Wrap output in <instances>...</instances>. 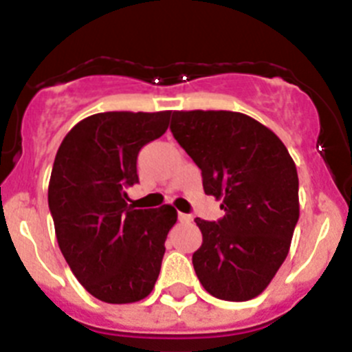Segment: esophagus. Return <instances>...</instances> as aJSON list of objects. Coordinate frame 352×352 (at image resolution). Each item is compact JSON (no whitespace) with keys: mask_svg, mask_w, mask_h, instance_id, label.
<instances>
[{"mask_svg":"<svg viewBox=\"0 0 352 352\" xmlns=\"http://www.w3.org/2000/svg\"><path fill=\"white\" fill-rule=\"evenodd\" d=\"M179 219L182 223H191L193 221V216L191 214H184V212H179Z\"/></svg>","mask_w":352,"mask_h":352,"instance_id":"34e87169","label":"esophagus"}]
</instances>
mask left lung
I'll return each mask as SVG.
<instances>
[{
  "label": "left lung",
  "instance_id": "obj_1",
  "mask_svg": "<svg viewBox=\"0 0 352 352\" xmlns=\"http://www.w3.org/2000/svg\"><path fill=\"white\" fill-rule=\"evenodd\" d=\"M173 136L201 170L204 191L225 216L197 218L198 280L210 296L248 301L271 283L289 255L299 219V180L282 140L237 111H173Z\"/></svg>",
  "mask_w": 352,
  "mask_h": 352
}]
</instances>
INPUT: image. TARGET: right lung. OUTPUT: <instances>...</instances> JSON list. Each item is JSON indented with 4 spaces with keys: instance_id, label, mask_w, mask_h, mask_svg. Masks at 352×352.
I'll return each mask as SVG.
<instances>
[{
    "instance_id": "obj_1",
    "label": "right lung",
    "mask_w": 352,
    "mask_h": 352,
    "mask_svg": "<svg viewBox=\"0 0 352 352\" xmlns=\"http://www.w3.org/2000/svg\"><path fill=\"white\" fill-rule=\"evenodd\" d=\"M170 115L97 113L67 133L54 157L47 200L58 246L78 282L104 303L146 298L161 271L177 210L136 209L125 189L138 182V152L166 133Z\"/></svg>"
}]
</instances>
